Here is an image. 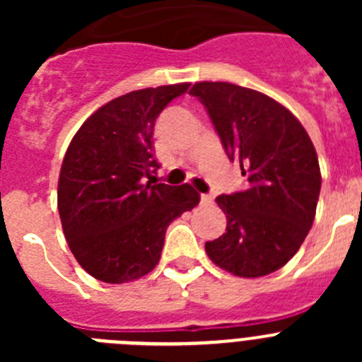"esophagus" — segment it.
<instances>
[{"label": "esophagus", "instance_id": "obj_1", "mask_svg": "<svg viewBox=\"0 0 362 362\" xmlns=\"http://www.w3.org/2000/svg\"><path fill=\"white\" fill-rule=\"evenodd\" d=\"M201 204L210 206V204H214V197L210 194H201Z\"/></svg>", "mask_w": 362, "mask_h": 362}]
</instances>
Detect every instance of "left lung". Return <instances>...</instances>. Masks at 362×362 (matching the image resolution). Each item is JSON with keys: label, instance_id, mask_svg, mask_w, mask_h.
Here are the masks:
<instances>
[{"label": "left lung", "instance_id": "obj_1", "mask_svg": "<svg viewBox=\"0 0 362 362\" xmlns=\"http://www.w3.org/2000/svg\"><path fill=\"white\" fill-rule=\"evenodd\" d=\"M219 134L248 188L219 196L226 232L204 243L216 267L233 276L263 277L299 250L313 225L321 192L317 152L300 121L263 92L228 81L190 88Z\"/></svg>", "mask_w": 362, "mask_h": 362}]
</instances>
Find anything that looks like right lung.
I'll return each mask as SVG.
<instances>
[{"mask_svg": "<svg viewBox=\"0 0 362 362\" xmlns=\"http://www.w3.org/2000/svg\"><path fill=\"white\" fill-rule=\"evenodd\" d=\"M188 86L175 83L112 99L79 127L66 148L57 210L70 252L95 279L121 284L150 274L168 225L199 203L192 185L150 181L159 166L153 124Z\"/></svg>", "mask_w": 362, "mask_h": 362, "instance_id": "obj_1", "label": "right lung"}]
</instances>
